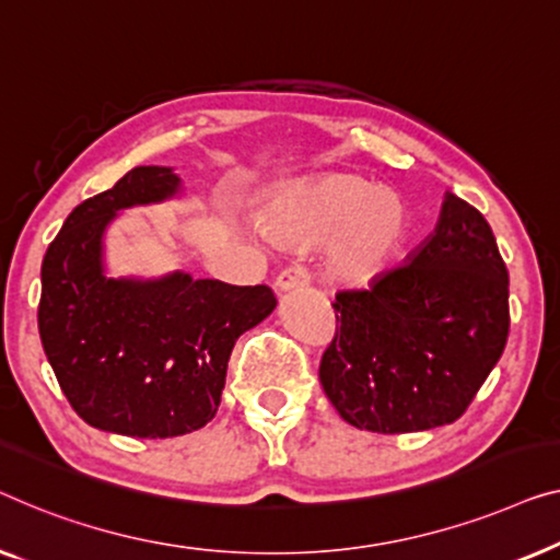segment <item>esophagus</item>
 Returning <instances> with one entry per match:
<instances>
[{"label": "esophagus", "instance_id": "1", "mask_svg": "<svg viewBox=\"0 0 560 560\" xmlns=\"http://www.w3.org/2000/svg\"><path fill=\"white\" fill-rule=\"evenodd\" d=\"M306 271L302 266H289V269H283L279 277H277V289L279 291H291V289H299V287H306Z\"/></svg>", "mask_w": 560, "mask_h": 560}]
</instances>
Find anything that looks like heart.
I'll list each match as a JSON object with an SVG mask.
<instances>
[{
	"instance_id": "b5f03b06",
	"label": "heart",
	"mask_w": 560,
	"mask_h": 560,
	"mask_svg": "<svg viewBox=\"0 0 560 560\" xmlns=\"http://www.w3.org/2000/svg\"><path fill=\"white\" fill-rule=\"evenodd\" d=\"M411 223L404 195L350 172L291 185L261 212L264 233L273 241H322V271L342 289H370L388 277L404 256Z\"/></svg>"
}]
</instances>
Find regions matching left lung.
<instances>
[{
  "label": "left lung",
  "instance_id": "left-lung-1",
  "mask_svg": "<svg viewBox=\"0 0 560 560\" xmlns=\"http://www.w3.org/2000/svg\"><path fill=\"white\" fill-rule=\"evenodd\" d=\"M510 279L482 212L446 192L434 233L375 287L340 291L319 365L350 427L408 434L454 423L498 365Z\"/></svg>",
  "mask_w": 560,
  "mask_h": 560
}]
</instances>
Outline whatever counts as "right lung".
I'll list each match as a JSON object with an SVG mask.
<instances>
[{"label":"right lung","instance_id":"add662e5","mask_svg":"<svg viewBox=\"0 0 560 560\" xmlns=\"http://www.w3.org/2000/svg\"><path fill=\"white\" fill-rule=\"evenodd\" d=\"M172 167H133L70 212L43 258L37 310L47 362L93 429L170 439L212 421L235 340L277 310L269 287L114 277L106 233L129 208L183 198Z\"/></svg>","mask_w":560,"mask_h":560}]
</instances>
